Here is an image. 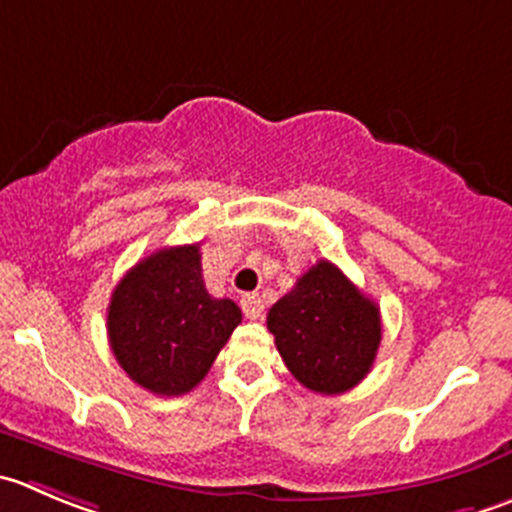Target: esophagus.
<instances>
[{
    "label": "esophagus",
    "mask_w": 512,
    "mask_h": 512,
    "mask_svg": "<svg viewBox=\"0 0 512 512\" xmlns=\"http://www.w3.org/2000/svg\"><path fill=\"white\" fill-rule=\"evenodd\" d=\"M240 305H242V312H245L247 320H260L262 310H265V305H262L260 295H245L240 300Z\"/></svg>",
    "instance_id": "34e87169"
}]
</instances>
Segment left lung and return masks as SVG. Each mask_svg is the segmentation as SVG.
Returning <instances> with one entry per match:
<instances>
[{
	"label": "left lung",
	"mask_w": 512,
	"mask_h": 512,
	"mask_svg": "<svg viewBox=\"0 0 512 512\" xmlns=\"http://www.w3.org/2000/svg\"><path fill=\"white\" fill-rule=\"evenodd\" d=\"M287 370L312 393H347L370 372L382 340L380 307L340 267L320 260L267 312Z\"/></svg>",
	"instance_id": "8db88e82"
}]
</instances>
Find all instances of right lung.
<instances>
[{
    "label": "right lung",
    "mask_w": 512,
    "mask_h": 512,
    "mask_svg": "<svg viewBox=\"0 0 512 512\" xmlns=\"http://www.w3.org/2000/svg\"><path fill=\"white\" fill-rule=\"evenodd\" d=\"M240 322L235 302L207 292L200 245L165 247L137 262L114 287L107 312L122 370L167 398L202 382Z\"/></svg>",
    "instance_id": "add662e5"
}]
</instances>
